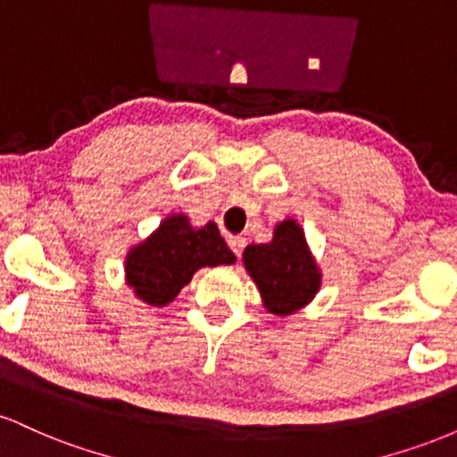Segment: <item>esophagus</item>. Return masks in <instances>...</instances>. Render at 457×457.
I'll return each instance as SVG.
<instances>
[{"label":"esophagus","instance_id":"obj_1","mask_svg":"<svg viewBox=\"0 0 457 457\" xmlns=\"http://www.w3.org/2000/svg\"><path fill=\"white\" fill-rule=\"evenodd\" d=\"M228 245H229V249L234 251V255H238L240 258V253L245 251L246 240L243 238V236H228Z\"/></svg>","mask_w":457,"mask_h":457}]
</instances>
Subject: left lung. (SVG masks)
<instances>
[{"instance_id": "obj_1", "label": "left lung", "mask_w": 457, "mask_h": 457, "mask_svg": "<svg viewBox=\"0 0 457 457\" xmlns=\"http://www.w3.org/2000/svg\"><path fill=\"white\" fill-rule=\"evenodd\" d=\"M243 260L272 313L296 312L312 301L320 287L316 262L295 221L277 225L270 243L246 246Z\"/></svg>"}]
</instances>
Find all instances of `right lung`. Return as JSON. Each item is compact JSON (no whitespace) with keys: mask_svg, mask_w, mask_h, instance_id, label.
<instances>
[{"mask_svg":"<svg viewBox=\"0 0 457 457\" xmlns=\"http://www.w3.org/2000/svg\"><path fill=\"white\" fill-rule=\"evenodd\" d=\"M234 262L236 255L217 225L211 221L195 229L187 217L178 214L162 221L145 243L130 251L127 275L141 301L161 307L174 301L197 269Z\"/></svg>","mask_w":457,"mask_h":457,"instance_id":"1","label":"right lung"}]
</instances>
